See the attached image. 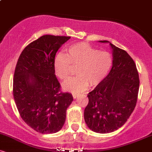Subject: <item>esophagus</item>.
<instances>
[{
  "instance_id": "1",
  "label": "esophagus",
  "mask_w": 152,
  "mask_h": 152,
  "mask_svg": "<svg viewBox=\"0 0 152 152\" xmlns=\"http://www.w3.org/2000/svg\"><path fill=\"white\" fill-rule=\"evenodd\" d=\"M72 96H73V98L74 99H76L78 97V94H72Z\"/></svg>"
}]
</instances>
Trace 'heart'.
Returning a JSON list of instances; mask_svg holds the SVG:
<instances>
[{"mask_svg": "<svg viewBox=\"0 0 152 152\" xmlns=\"http://www.w3.org/2000/svg\"><path fill=\"white\" fill-rule=\"evenodd\" d=\"M71 66H78L77 76L63 85L67 91L79 93L96 86L104 80L113 66L111 54L106 50H99L86 43H78L66 48V54L58 53L53 61L54 72L62 81L70 76Z\"/></svg>", "mask_w": 152, "mask_h": 152, "instance_id": "1", "label": "heart"}]
</instances>
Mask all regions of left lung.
Segmentation results:
<instances>
[{"label": "left lung", "mask_w": 152, "mask_h": 152, "mask_svg": "<svg viewBox=\"0 0 152 152\" xmlns=\"http://www.w3.org/2000/svg\"><path fill=\"white\" fill-rule=\"evenodd\" d=\"M107 43V41H100ZM113 66L102 82L88 94L84 119L96 133L114 132L126 123L137 104L139 77L135 62L126 51L110 43Z\"/></svg>", "instance_id": "left-lung-1"}]
</instances>
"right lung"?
Listing matches in <instances>:
<instances>
[{"instance_id":"obj_1","label":"right lung","mask_w":152,"mask_h":152,"mask_svg":"<svg viewBox=\"0 0 152 152\" xmlns=\"http://www.w3.org/2000/svg\"><path fill=\"white\" fill-rule=\"evenodd\" d=\"M70 38L42 36L24 48L15 66L13 93L17 109L22 119L38 133L58 132L74 99L61 91L53 68L56 53Z\"/></svg>"}]
</instances>
